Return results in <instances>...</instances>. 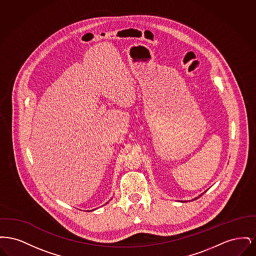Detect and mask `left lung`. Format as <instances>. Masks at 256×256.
Returning a JSON list of instances; mask_svg holds the SVG:
<instances>
[{
    "label": "left lung",
    "mask_w": 256,
    "mask_h": 256,
    "mask_svg": "<svg viewBox=\"0 0 256 256\" xmlns=\"http://www.w3.org/2000/svg\"><path fill=\"white\" fill-rule=\"evenodd\" d=\"M202 195H200V196H196V198H194V200H196V198H200V196H202Z\"/></svg>",
    "instance_id": "1"
}]
</instances>
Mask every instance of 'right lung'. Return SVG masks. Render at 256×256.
Wrapping results in <instances>:
<instances>
[{
  "mask_svg": "<svg viewBox=\"0 0 256 256\" xmlns=\"http://www.w3.org/2000/svg\"><path fill=\"white\" fill-rule=\"evenodd\" d=\"M106 204H108V202H106Z\"/></svg>",
  "mask_w": 256,
  "mask_h": 256,
  "instance_id": "add662e5",
  "label": "right lung"
}]
</instances>
